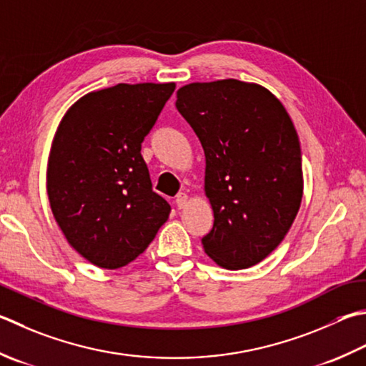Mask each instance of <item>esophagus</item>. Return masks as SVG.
<instances>
[{"mask_svg":"<svg viewBox=\"0 0 366 366\" xmlns=\"http://www.w3.org/2000/svg\"><path fill=\"white\" fill-rule=\"evenodd\" d=\"M187 193H177V197H176V199H174V203H176V206L179 207V209H184L185 206H187Z\"/></svg>","mask_w":366,"mask_h":366,"instance_id":"esophagus-1","label":"esophagus"}]
</instances>
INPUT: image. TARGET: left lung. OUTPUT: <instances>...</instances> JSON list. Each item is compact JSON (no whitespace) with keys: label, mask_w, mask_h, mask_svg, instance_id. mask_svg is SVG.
<instances>
[{"label":"left lung","mask_w":366,"mask_h":366,"mask_svg":"<svg viewBox=\"0 0 366 366\" xmlns=\"http://www.w3.org/2000/svg\"><path fill=\"white\" fill-rule=\"evenodd\" d=\"M176 107L206 157L214 225L202 239L204 252L227 269L252 267L279 246L302 204L292 119L273 93L236 79L184 85Z\"/></svg>","instance_id":"1"}]
</instances>
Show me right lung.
I'll return each instance as SVG.
<instances>
[{
    "instance_id": "1",
    "label": "right lung",
    "mask_w": 366,
    "mask_h": 366,
    "mask_svg": "<svg viewBox=\"0 0 366 366\" xmlns=\"http://www.w3.org/2000/svg\"><path fill=\"white\" fill-rule=\"evenodd\" d=\"M174 89L146 82L87 93L55 133L50 207L69 244L99 268L133 262L169 216L171 206L152 190L141 144Z\"/></svg>"
}]
</instances>
